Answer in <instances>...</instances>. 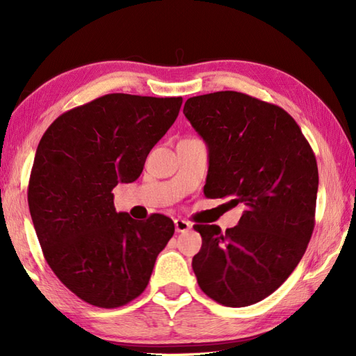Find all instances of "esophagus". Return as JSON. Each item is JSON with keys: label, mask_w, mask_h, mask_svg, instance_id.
Returning <instances> with one entry per match:
<instances>
[{"label": "esophagus", "mask_w": 356, "mask_h": 356, "mask_svg": "<svg viewBox=\"0 0 356 356\" xmlns=\"http://www.w3.org/2000/svg\"><path fill=\"white\" fill-rule=\"evenodd\" d=\"M174 226H176V232H188L191 229V223L184 220V218H176Z\"/></svg>", "instance_id": "1"}]
</instances>
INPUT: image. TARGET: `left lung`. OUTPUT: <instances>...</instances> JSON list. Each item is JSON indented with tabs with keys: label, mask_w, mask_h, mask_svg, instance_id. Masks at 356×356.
I'll return each instance as SVG.
<instances>
[{
	"label": "left lung",
	"mask_w": 356,
	"mask_h": 356,
	"mask_svg": "<svg viewBox=\"0 0 356 356\" xmlns=\"http://www.w3.org/2000/svg\"><path fill=\"white\" fill-rule=\"evenodd\" d=\"M184 115L208 147V199L245 208L238 225H194L193 259L200 289L217 303L243 307L282 286L305 255L315 226L318 168L293 118L238 92L194 96Z\"/></svg>",
	"instance_id": "obj_1"
}]
</instances>
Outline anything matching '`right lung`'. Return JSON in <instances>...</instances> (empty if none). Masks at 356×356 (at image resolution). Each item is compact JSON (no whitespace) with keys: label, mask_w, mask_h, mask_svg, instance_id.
I'll return each instance as SVG.
<instances>
[{"label":"right lung","mask_w":356,"mask_h":356,"mask_svg":"<svg viewBox=\"0 0 356 356\" xmlns=\"http://www.w3.org/2000/svg\"><path fill=\"white\" fill-rule=\"evenodd\" d=\"M182 97L113 93L65 111L40 140L29 209L49 266L86 303L113 309L145 291L174 234L163 214L116 213L113 188L140 176Z\"/></svg>","instance_id":"right-lung-1"}]
</instances>
